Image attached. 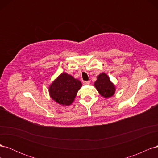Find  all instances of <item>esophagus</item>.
Masks as SVG:
<instances>
[{
	"label": "esophagus",
	"instance_id": "esophagus-1",
	"mask_svg": "<svg viewBox=\"0 0 158 158\" xmlns=\"http://www.w3.org/2000/svg\"><path fill=\"white\" fill-rule=\"evenodd\" d=\"M89 83H90L89 81H83V84L84 85H88Z\"/></svg>",
	"mask_w": 158,
	"mask_h": 158
}]
</instances>
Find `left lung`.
Listing matches in <instances>:
<instances>
[{"instance_id":"1","label":"left lung","mask_w":158,"mask_h":158,"mask_svg":"<svg viewBox=\"0 0 158 158\" xmlns=\"http://www.w3.org/2000/svg\"><path fill=\"white\" fill-rule=\"evenodd\" d=\"M99 93L104 98H109L113 95L115 88L111 83L107 75L102 73L98 76V79L94 84Z\"/></svg>"}]
</instances>
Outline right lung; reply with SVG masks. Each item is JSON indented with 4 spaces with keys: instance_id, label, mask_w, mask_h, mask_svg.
Instances as JSON below:
<instances>
[{
    "instance_id": "obj_1",
    "label": "right lung",
    "mask_w": 158,
    "mask_h": 158,
    "mask_svg": "<svg viewBox=\"0 0 158 158\" xmlns=\"http://www.w3.org/2000/svg\"><path fill=\"white\" fill-rule=\"evenodd\" d=\"M82 83L73 76L61 74L49 88V94L52 99L63 106H69L73 102Z\"/></svg>"
}]
</instances>
